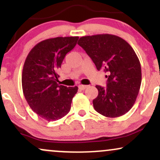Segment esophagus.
I'll use <instances>...</instances> for the list:
<instances>
[{
    "mask_svg": "<svg viewBox=\"0 0 160 160\" xmlns=\"http://www.w3.org/2000/svg\"><path fill=\"white\" fill-rule=\"evenodd\" d=\"M86 88H87V86H86V85H80V86H79V89H81V90H84Z\"/></svg>",
    "mask_w": 160,
    "mask_h": 160,
    "instance_id": "obj_1",
    "label": "esophagus"
}]
</instances>
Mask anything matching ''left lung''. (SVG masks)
<instances>
[{
	"instance_id": "left-lung-1",
	"label": "left lung",
	"mask_w": 160,
	"mask_h": 160,
	"mask_svg": "<svg viewBox=\"0 0 160 160\" xmlns=\"http://www.w3.org/2000/svg\"><path fill=\"white\" fill-rule=\"evenodd\" d=\"M80 46L98 71L107 73V86L97 85L98 95L93 107L107 117L124 115L132 108L141 83V64L132 47L113 34H103L80 38Z\"/></svg>"
}]
</instances>
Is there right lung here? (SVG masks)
Here are the masks:
<instances>
[{
    "label": "right lung",
    "mask_w": 160,
    "mask_h": 160,
    "mask_svg": "<svg viewBox=\"0 0 160 160\" xmlns=\"http://www.w3.org/2000/svg\"><path fill=\"white\" fill-rule=\"evenodd\" d=\"M79 37H58L40 42L28 55L23 66L22 85L33 111L47 121L59 120L71 109L78 87L58 83V69Z\"/></svg>",
    "instance_id": "obj_1"
}]
</instances>
